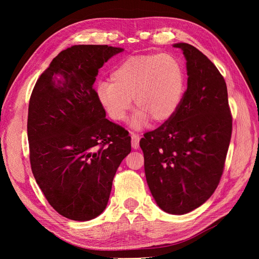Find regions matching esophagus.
<instances>
[{"label": "esophagus", "mask_w": 259, "mask_h": 259, "mask_svg": "<svg viewBox=\"0 0 259 259\" xmlns=\"http://www.w3.org/2000/svg\"><path fill=\"white\" fill-rule=\"evenodd\" d=\"M131 137H132V148L133 149H138L139 148L140 136L137 135V134H134V133H132Z\"/></svg>", "instance_id": "1"}]
</instances>
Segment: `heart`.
Returning <instances> with one entry per match:
<instances>
[{"label":"heart","mask_w":259,"mask_h":259,"mask_svg":"<svg viewBox=\"0 0 259 259\" xmlns=\"http://www.w3.org/2000/svg\"><path fill=\"white\" fill-rule=\"evenodd\" d=\"M184 89L185 74L178 59L169 54H152L122 61L112 70L110 82H98L96 97L115 122L126 119L134 99L137 110L131 125L140 128L149 119L154 123L169 120L182 103Z\"/></svg>","instance_id":"obj_1"}]
</instances>
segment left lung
Returning a JSON list of instances; mask_svg holds the SVG:
<instances>
[{"instance_id": "1", "label": "left lung", "mask_w": 259, "mask_h": 259, "mask_svg": "<svg viewBox=\"0 0 259 259\" xmlns=\"http://www.w3.org/2000/svg\"><path fill=\"white\" fill-rule=\"evenodd\" d=\"M183 51L187 91L177 111L140 139L145 174L158 206L173 215L198 208L214 193L228 151L232 117L223 75L204 54L187 43Z\"/></svg>"}]
</instances>
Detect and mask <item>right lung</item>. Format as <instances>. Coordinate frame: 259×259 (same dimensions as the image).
Wrapping results in <instances>:
<instances>
[{
    "instance_id": "1",
    "label": "right lung",
    "mask_w": 259,
    "mask_h": 259,
    "mask_svg": "<svg viewBox=\"0 0 259 259\" xmlns=\"http://www.w3.org/2000/svg\"><path fill=\"white\" fill-rule=\"evenodd\" d=\"M124 49L73 45L38 77L28 111L30 163L36 184L60 215L77 222L107 207L113 177L131 152L128 132L106 119L93 85Z\"/></svg>"
}]
</instances>
